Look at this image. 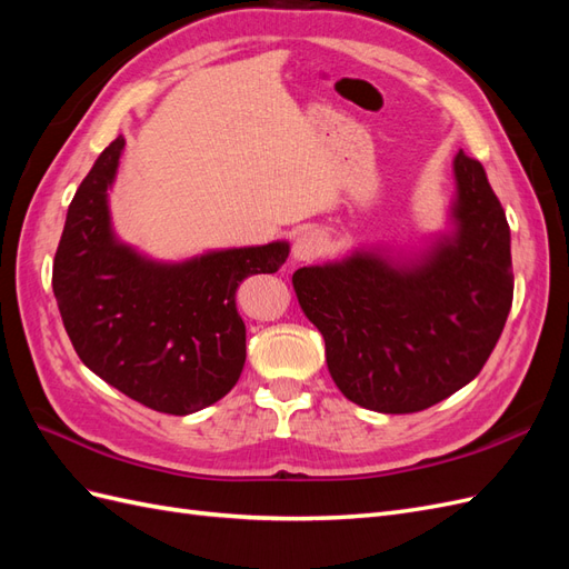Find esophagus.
Here are the masks:
<instances>
[{
  "label": "esophagus",
  "instance_id": "34e87169",
  "mask_svg": "<svg viewBox=\"0 0 569 569\" xmlns=\"http://www.w3.org/2000/svg\"><path fill=\"white\" fill-rule=\"evenodd\" d=\"M327 251V234L318 228H306L297 234L295 247H291V256L295 261H316Z\"/></svg>",
  "mask_w": 569,
  "mask_h": 569
}]
</instances>
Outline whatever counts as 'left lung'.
<instances>
[{"label":"left lung","mask_w":569,"mask_h":569,"mask_svg":"<svg viewBox=\"0 0 569 569\" xmlns=\"http://www.w3.org/2000/svg\"><path fill=\"white\" fill-rule=\"evenodd\" d=\"M458 232L422 263L393 268L356 253L299 268L295 289L325 339L327 368L349 401L418 412L472 382L512 303L510 228L485 168L456 157Z\"/></svg>","instance_id":"8db88e82"}]
</instances>
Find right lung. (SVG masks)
Wrapping results in <instances>:
<instances>
[{
  "label": "right lung",
  "instance_id": "right-lung-1",
  "mask_svg": "<svg viewBox=\"0 0 569 569\" xmlns=\"http://www.w3.org/2000/svg\"><path fill=\"white\" fill-rule=\"evenodd\" d=\"M126 140L101 151L68 206L51 287L80 360L132 401L189 416L220 401L247 360L237 289L278 272L289 244L213 251L187 263L144 261L118 244L107 189Z\"/></svg>",
  "mask_w": 569,
  "mask_h": 569
}]
</instances>
